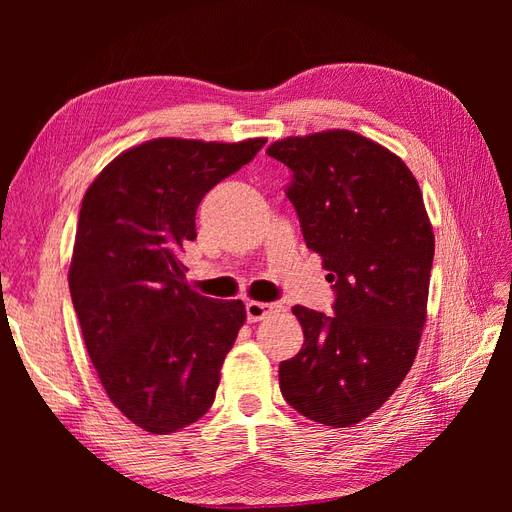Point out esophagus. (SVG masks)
Masks as SVG:
<instances>
[{
  "label": "esophagus",
  "mask_w": 512,
  "mask_h": 512,
  "mask_svg": "<svg viewBox=\"0 0 512 512\" xmlns=\"http://www.w3.org/2000/svg\"><path fill=\"white\" fill-rule=\"evenodd\" d=\"M284 305L282 303H260V301H250L245 305V312H247V320L250 322H258V320H265L271 314L282 312Z\"/></svg>",
  "instance_id": "obj_1"
}]
</instances>
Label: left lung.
<instances>
[{"instance_id": "obj_1", "label": "left lung", "mask_w": 512, "mask_h": 512, "mask_svg": "<svg viewBox=\"0 0 512 512\" xmlns=\"http://www.w3.org/2000/svg\"><path fill=\"white\" fill-rule=\"evenodd\" d=\"M303 239L322 256L335 316L294 305L303 348L280 363L288 404L329 427L361 423L404 382L427 318L433 228L410 168L350 130L275 141Z\"/></svg>"}]
</instances>
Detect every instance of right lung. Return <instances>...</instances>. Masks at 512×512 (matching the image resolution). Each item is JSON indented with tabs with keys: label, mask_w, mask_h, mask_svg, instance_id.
Here are the masks:
<instances>
[{
	"label": "right lung",
	"mask_w": 512,
	"mask_h": 512,
	"mask_svg": "<svg viewBox=\"0 0 512 512\" xmlns=\"http://www.w3.org/2000/svg\"><path fill=\"white\" fill-rule=\"evenodd\" d=\"M265 143L153 138L119 153L85 192L72 305L108 399L149 433L188 427L213 404L245 305L194 292L179 254L196 239L203 196Z\"/></svg>",
	"instance_id": "1"
}]
</instances>
